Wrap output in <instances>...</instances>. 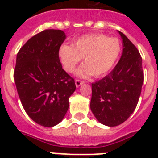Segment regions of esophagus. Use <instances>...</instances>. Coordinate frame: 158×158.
Instances as JSON below:
<instances>
[{
	"mask_svg": "<svg viewBox=\"0 0 158 158\" xmlns=\"http://www.w3.org/2000/svg\"><path fill=\"white\" fill-rule=\"evenodd\" d=\"M84 84V81H81V80H79V79H76L75 80V85L76 87H79L81 86L82 84Z\"/></svg>",
	"mask_w": 158,
	"mask_h": 158,
	"instance_id": "34e87169",
	"label": "esophagus"
}]
</instances>
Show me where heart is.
<instances>
[{"mask_svg": "<svg viewBox=\"0 0 158 158\" xmlns=\"http://www.w3.org/2000/svg\"><path fill=\"white\" fill-rule=\"evenodd\" d=\"M121 53L119 39L109 38L101 33H92L79 37L72 45L62 44L59 48V56L64 69L74 72L82 58L85 64L77 71L79 77L94 74L101 77L107 74L117 61Z\"/></svg>", "mask_w": 158, "mask_h": 158, "instance_id": "1", "label": "heart"}]
</instances>
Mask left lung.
Segmentation results:
<instances>
[{
    "label": "left lung",
    "mask_w": 158,
    "mask_h": 158,
    "mask_svg": "<svg viewBox=\"0 0 158 158\" xmlns=\"http://www.w3.org/2000/svg\"><path fill=\"white\" fill-rule=\"evenodd\" d=\"M122 55L108 75L92 84L90 108L97 120L110 127L122 124L134 112L144 79L142 57L125 34Z\"/></svg>",
    "instance_id": "obj_1"
}]
</instances>
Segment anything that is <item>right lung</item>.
<instances>
[{
  "instance_id": "obj_1",
  "label": "right lung",
  "mask_w": 158,
  "mask_h": 158,
  "mask_svg": "<svg viewBox=\"0 0 158 158\" xmlns=\"http://www.w3.org/2000/svg\"><path fill=\"white\" fill-rule=\"evenodd\" d=\"M64 39L63 31L46 29L27 41L16 57L14 79L21 103L28 116L44 127L63 120L76 89L60 61Z\"/></svg>"
}]
</instances>
